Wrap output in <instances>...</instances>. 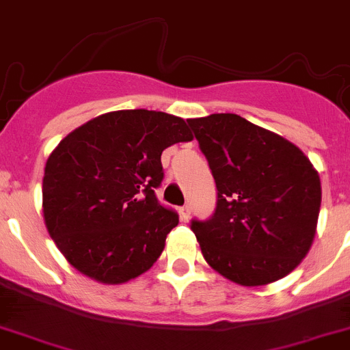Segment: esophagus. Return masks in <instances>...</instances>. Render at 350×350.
I'll list each match as a JSON object with an SVG mask.
<instances>
[{"instance_id": "obj_1", "label": "esophagus", "mask_w": 350, "mask_h": 350, "mask_svg": "<svg viewBox=\"0 0 350 350\" xmlns=\"http://www.w3.org/2000/svg\"><path fill=\"white\" fill-rule=\"evenodd\" d=\"M179 215H181L183 221L188 219V217H190V205H183V207L179 208Z\"/></svg>"}]
</instances>
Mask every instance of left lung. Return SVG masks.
I'll return each mask as SVG.
<instances>
[{
    "instance_id": "1",
    "label": "left lung",
    "mask_w": 350,
    "mask_h": 350,
    "mask_svg": "<svg viewBox=\"0 0 350 350\" xmlns=\"http://www.w3.org/2000/svg\"><path fill=\"white\" fill-rule=\"evenodd\" d=\"M217 186L208 221H191L204 259L243 286L292 273L311 249L321 181L306 153L237 113L188 119Z\"/></svg>"
}]
</instances>
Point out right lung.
Listing matches in <instances>:
<instances>
[{"instance_id": "1", "label": "right lung", "mask_w": 350, "mask_h": 350, "mask_svg": "<svg viewBox=\"0 0 350 350\" xmlns=\"http://www.w3.org/2000/svg\"><path fill=\"white\" fill-rule=\"evenodd\" d=\"M181 117L117 110L88 120L51 152L42 178L44 224L70 266L107 285L148 271L178 226L160 205V155L191 142Z\"/></svg>"}]
</instances>
